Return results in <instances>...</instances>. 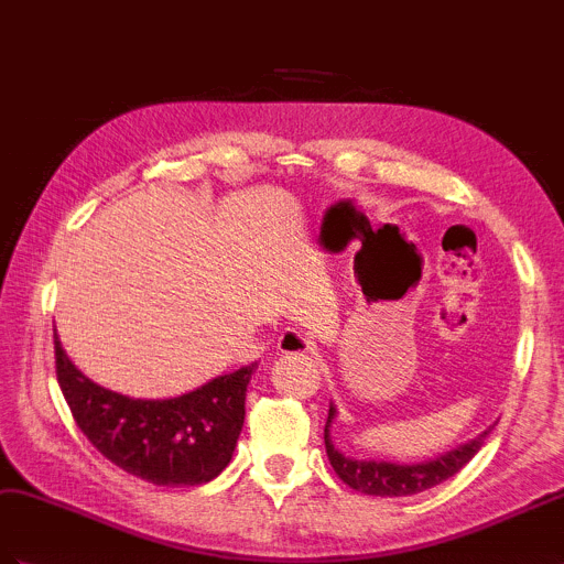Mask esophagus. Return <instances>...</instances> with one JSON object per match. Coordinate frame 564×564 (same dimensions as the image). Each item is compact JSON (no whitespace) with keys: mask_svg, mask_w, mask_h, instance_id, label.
Segmentation results:
<instances>
[{"mask_svg":"<svg viewBox=\"0 0 564 564\" xmlns=\"http://www.w3.org/2000/svg\"><path fill=\"white\" fill-rule=\"evenodd\" d=\"M311 337L304 333H296V329H286V333L280 337V349L282 351H306L311 349Z\"/></svg>","mask_w":564,"mask_h":564,"instance_id":"obj_1","label":"esophagus"}]
</instances>
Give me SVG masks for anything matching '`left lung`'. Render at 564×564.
I'll return each mask as SVG.
<instances>
[{"instance_id":"8db88e82","label":"left lung","mask_w":564,"mask_h":564,"mask_svg":"<svg viewBox=\"0 0 564 564\" xmlns=\"http://www.w3.org/2000/svg\"><path fill=\"white\" fill-rule=\"evenodd\" d=\"M337 414V409L329 404V414L325 423V449L327 459L333 464L335 474L345 480V484L354 490L366 492V496H380V498H402V496H414V492H423L437 484H443L449 476H455L462 466L471 462V457L484 445L486 435L484 431L474 441L464 443L455 449L445 452V455L419 462V464H394V462H382V459H354L345 457L341 452L329 441V425Z\"/></svg>"}]
</instances>
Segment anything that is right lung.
I'll return each mask as SVG.
<instances>
[{
    "label": "right lung",
    "instance_id": "add662e5",
    "mask_svg": "<svg viewBox=\"0 0 564 564\" xmlns=\"http://www.w3.org/2000/svg\"><path fill=\"white\" fill-rule=\"evenodd\" d=\"M64 400L93 447L119 469L155 486L208 484L229 464L258 364L217 376L170 400H133L86 378L54 335Z\"/></svg>",
    "mask_w": 564,
    "mask_h": 564
}]
</instances>
